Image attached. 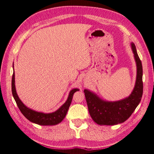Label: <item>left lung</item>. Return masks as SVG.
<instances>
[{
    "label": "left lung",
    "instance_id": "left-lung-1",
    "mask_svg": "<svg viewBox=\"0 0 154 154\" xmlns=\"http://www.w3.org/2000/svg\"><path fill=\"white\" fill-rule=\"evenodd\" d=\"M136 64L135 85L129 96L122 100L105 101L88 89L84 92L87 101L88 111L94 121L100 125H116L122 123L131 117L141 101L143 93L142 65L134 43H131Z\"/></svg>",
    "mask_w": 154,
    "mask_h": 154
}]
</instances>
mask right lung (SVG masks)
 <instances>
[{
    "label": "right lung",
    "mask_w": 154,
    "mask_h": 154,
    "mask_svg": "<svg viewBox=\"0 0 154 154\" xmlns=\"http://www.w3.org/2000/svg\"><path fill=\"white\" fill-rule=\"evenodd\" d=\"M77 91H79V89L74 88L72 90H71L65 103L55 111L49 112V113H45V112H43L34 111L23 104V102L20 100L18 94H17L15 86V74L14 70L12 78V92L13 97L14 98L17 105H18L19 109L23 116L27 119H28L29 121L37 125L43 126H52L58 125L60 122H62L64 117H66L68 109H69L71 104L72 100L73 95Z\"/></svg>",
    "instance_id": "1"
}]
</instances>
